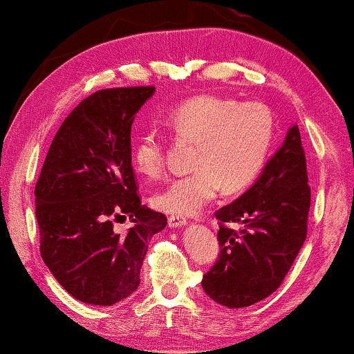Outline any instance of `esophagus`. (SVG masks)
Wrapping results in <instances>:
<instances>
[{
	"label": "esophagus",
	"mask_w": 354,
	"mask_h": 354,
	"mask_svg": "<svg viewBox=\"0 0 354 354\" xmlns=\"http://www.w3.org/2000/svg\"><path fill=\"white\" fill-rule=\"evenodd\" d=\"M187 223V221L185 217H181V216H171L168 218V225L169 227H173V229H176V227H183V225H186Z\"/></svg>",
	"instance_id": "esophagus-1"
}]
</instances>
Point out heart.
Listing matches in <instances>:
<instances>
[{"label": "heart", "instance_id": "obj_1", "mask_svg": "<svg viewBox=\"0 0 354 354\" xmlns=\"http://www.w3.org/2000/svg\"><path fill=\"white\" fill-rule=\"evenodd\" d=\"M173 136L194 144L192 171L156 191L151 204L176 216H189L221 191L236 192L252 185L270 153L274 118L261 102H240L218 95L191 97L167 115ZM133 165L147 178L165 171V142L155 129L142 132L132 151Z\"/></svg>", "mask_w": 354, "mask_h": 354}]
</instances>
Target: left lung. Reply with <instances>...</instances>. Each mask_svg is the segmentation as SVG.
Masks as SVG:
<instances>
[{
    "label": "left lung",
    "instance_id": "1",
    "mask_svg": "<svg viewBox=\"0 0 354 354\" xmlns=\"http://www.w3.org/2000/svg\"><path fill=\"white\" fill-rule=\"evenodd\" d=\"M307 181L301 132L292 125L258 181L216 212L221 253L201 283L212 301L229 308L248 307L283 284L307 236ZM230 221L244 227L234 231L226 225Z\"/></svg>",
    "mask_w": 354,
    "mask_h": 354
}]
</instances>
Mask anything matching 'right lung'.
<instances>
[{"mask_svg": "<svg viewBox=\"0 0 354 354\" xmlns=\"http://www.w3.org/2000/svg\"><path fill=\"white\" fill-rule=\"evenodd\" d=\"M153 86L109 88L84 97L53 137L35 185L40 254L70 296L113 306L140 284L149 240L167 216L140 203L131 131ZM129 215L125 236L115 218Z\"/></svg>", "mask_w": 354, "mask_h": 354, "instance_id": "right-lung-1", "label": "right lung"}]
</instances>
